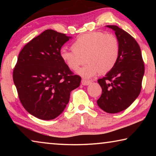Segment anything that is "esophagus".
I'll use <instances>...</instances> for the list:
<instances>
[{
    "mask_svg": "<svg viewBox=\"0 0 156 156\" xmlns=\"http://www.w3.org/2000/svg\"><path fill=\"white\" fill-rule=\"evenodd\" d=\"M81 83H82V84H83V85L87 86V85H89V84H90L91 83V80H82Z\"/></svg>",
    "mask_w": 156,
    "mask_h": 156,
    "instance_id": "1",
    "label": "esophagus"
}]
</instances>
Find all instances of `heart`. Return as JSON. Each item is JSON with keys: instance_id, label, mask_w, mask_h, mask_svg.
<instances>
[{"instance_id": "heart-1", "label": "heart", "mask_w": 156, "mask_h": 156, "mask_svg": "<svg viewBox=\"0 0 156 156\" xmlns=\"http://www.w3.org/2000/svg\"><path fill=\"white\" fill-rule=\"evenodd\" d=\"M73 49L63 48L59 55L62 62L72 70H77L84 61L87 63L77 73L89 78L100 73L109 72L114 67L120 54V43L117 37L102 31L84 34L76 39Z\"/></svg>"}]
</instances>
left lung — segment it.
Listing matches in <instances>:
<instances>
[{
    "instance_id": "1",
    "label": "left lung",
    "mask_w": 156,
    "mask_h": 156,
    "mask_svg": "<svg viewBox=\"0 0 156 156\" xmlns=\"http://www.w3.org/2000/svg\"><path fill=\"white\" fill-rule=\"evenodd\" d=\"M106 27L115 31L120 54L114 67L98 80L102 92L97 104L105 112L116 113L128 108L139 96L144 65L139 44L130 34L116 25Z\"/></svg>"
}]
</instances>
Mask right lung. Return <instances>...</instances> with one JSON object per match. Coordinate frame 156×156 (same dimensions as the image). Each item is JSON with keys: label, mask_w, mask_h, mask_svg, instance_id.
I'll use <instances>...</instances> for the list:
<instances>
[{"label": "right lung", "mask_w": 156, "mask_h": 156, "mask_svg": "<svg viewBox=\"0 0 156 156\" xmlns=\"http://www.w3.org/2000/svg\"><path fill=\"white\" fill-rule=\"evenodd\" d=\"M72 38L47 30L21 50L13 72L18 96L25 109L41 120H53L61 114L70 93L80 86L81 78L73 75L59 53Z\"/></svg>", "instance_id": "right-lung-1"}]
</instances>
